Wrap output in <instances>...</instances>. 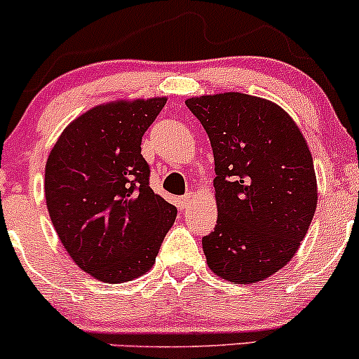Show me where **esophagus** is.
Masks as SVG:
<instances>
[{"instance_id": "obj_1", "label": "esophagus", "mask_w": 359, "mask_h": 359, "mask_svg": "<svg viewBox=\"0 0 359 359\" xmlns=\"http://www.w3.org/2000/svg\"><path fill=\"white\" fill-rule=\"evenodd\" d=\"M192 199H194V194L189 192V194H185V196L179 197V201H177V204H179L180 209H187L189 205H191Z\"/></svg>"}]
</instances>
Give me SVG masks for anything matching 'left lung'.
<instances>
[{"instance_id": "8db88e82", "label": "left lung", "mask_w": 359, "mask_h": 359, "mask_svg": "<svg viewBox=\"0 0 359 359\" xmlns=\"http://www.w3.org/2000/svg\"><path fill=\"white\" fill-rule=\"evenodd\" d=\"M214 154L217 221L203 238L217 277L257 283L290 262L314 217L317 182L309 147L273 102L241 93L191 97Z\"/></svg>"}]
</instances>
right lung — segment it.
<instances>
[{"label":"right lung","mask_w":359,"mask_h":359,"mask_svg":"<svg viewBox=\"0 0 359 359\" xmlns=\"http://www.w3.org/2000/svg\"><path fill=\"white\" fill-rule=\"evenodd\" d=\"M165 97L89 109L64 130L45 165L53 228L86 273L128 282L151 269L177 209L151 191L142 138Z\"/></svg>","instance_id":"add662e5"}]
</instances>
